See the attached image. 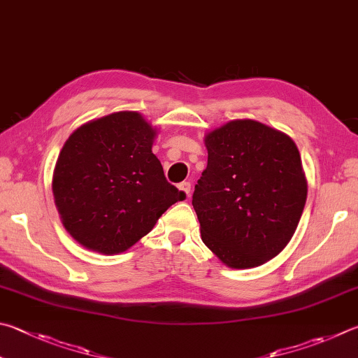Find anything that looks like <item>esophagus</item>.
<instances>
[{
  "label": "esophagus",
  "mask_w": 358,
  "mask_h": 358,
  "mask_svg": "<svg viewBox=\"0 0 358 358\" xmlns=\"http://www.w3.org/2000/svg\"><path fill=\"white\" fill-rule=\"evenodd\" d=\"M191 187H192V186H191L189 181H183V183L178 185V189L183 191V194H185V196H186L187 199L191 197Z\"/></svg>",
  "instance_id": "esophagus-1"
}]
</instances>
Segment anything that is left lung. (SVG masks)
<instances>
[{
  "label": "left lung",
  "mask_w": 358,
  "mask_h": 358,
  "mask_svg": "<svg viewBox=\"0 0 358 358\" xmlns=\"http://www.w3.org/2000/svg\"><path fill=\"white\" fill-rule=\"evenodd\" d=\"M205 144L208 166L192 196L201 241L230 268L269 262L294 235L307 200L296 144L255 120L229 122Z\"/></svg>",
  "instance_id": "8db88e82"
}]
</instances>
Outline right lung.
<instances>
[{
    "label": "right lung",
    "instance_id": "1",
    "mask_svg": "<svg viewBox=\"0 0 358 358\" xmlns=\"http://www.w3.org/2000/svg\"><path fill=\"white\" fill-rule=\"evenodd\" d=\"M153 128L138 113L86 123L64 144L53 194L66 230L100 253H120L150 231L175 201L185 200L152 153Z\"/></svg>",
    "mask_w": 358,
    "mask_h": 358
}]
</instances>
